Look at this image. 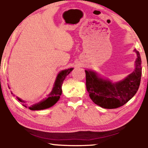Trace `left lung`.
<instances>
[{
	"label": "left lung",
	"mask_w": 148,
	"mask_h": 148,
	"mask_svg": "<svg viewBox=\"0 0 148 148\" xmlns=\"http://www.w3.org/2000/svg\"><path fill=\"white\" fill-rule=\"evenodd\" d=\"M136 68L132 74L120 82L112 84L99 78L95 72L86 71V88L95 103L104 108H116L130 101L138 91L141 79V59L136 49Z\"/></svg>",
	"instance_id": "obj_1"
}]
</instances>
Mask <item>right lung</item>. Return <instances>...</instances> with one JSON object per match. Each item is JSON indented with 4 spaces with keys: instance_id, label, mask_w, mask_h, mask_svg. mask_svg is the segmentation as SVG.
<instances>
[{
    "instance_id": "1",
    "label": "right lung",
    "mask_w": 148,
    "mask_h": 148,
    "mask_svg": "<svg viewBox=\"0 0 148 148\" xmlns=\"http://www.w3.org/2000/svg\"><path fill=\"white\" fill-rule=\"evenodd\" d=\"M72 68L62 70L58 74L56 80L54 84L53 88L51 92L48 95V97L42 101H40V103H35L33 106H30L29 108L30 110H42L45 108H48L49 107L53 106L60 99V97L62 94V85L63 83V81L65 79V77L72 71ZM19 101H21L23 104V106L26 107V103L23 100H21L19 98H17Z\"/></svg>"
}]
</instances>
